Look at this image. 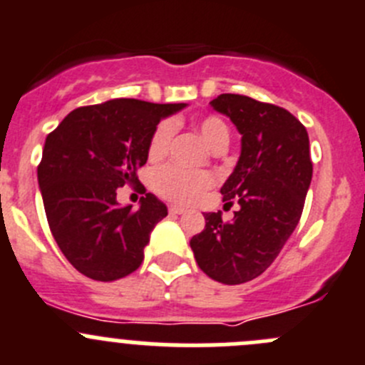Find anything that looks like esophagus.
Returning <instances> with one entry per match:
<instances>
[{"instance_id": "obj_1", "label": "esophagus", "mask_w": 365, "mask_h": 365, "mask_svg": "<svg viewBox=\"0 0 365 365\" xmlns=\"http://www.w3.org/2000/svg\"><path fill=\"white\" fill-rule=\"evenodd\" d=\"M168 211H170V215H182L186 210L180 206H168Z\"/></svg>"}]
</instances>
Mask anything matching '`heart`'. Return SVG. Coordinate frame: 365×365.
<instances>
[{
	"instance_id": "b5f03b06",
	"label": "heart",
	"mask_w": 365,
	"mask_h": 365,
	"mask_svg": "<svg viewBox=\"0 0 365 365\" xmlns=\"http://www.w3.org/2000/svg\"><path fill=\"white\" fill-rule=\"evenodd\" d=\"M199 130L206 143L213 150L225 148L229 145V128L222 118L204 116L199 120ZM173 121L163 120L155 125L148 140V158L152 161L163 159L170 150L172 145ZM215 185V175L207 170H186L177 165L159 166L152 173V188L163 199L172 200L177 204H193Z\"/></svg>"
}]
</instances>
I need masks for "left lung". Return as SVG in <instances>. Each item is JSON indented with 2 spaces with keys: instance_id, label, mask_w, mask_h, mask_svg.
I'll use <instances>...</instances> for the list:
<instances>
[{
  "instance_id": "1",
  "label": "left lung",
  "mask_w": 365,
  "mask_h": 365,
  "mask_svg": "<svg viewBox=\"0 0 365 365\" xmlns=\"http://www.w3.org/2000/svg\"><path fill=\"white\" fill-rule=\"evenodd\" d=\"M242 134V154L220 193L240 204L231 222L206 213V227L190 240L197 265L224 284L265 272L299 222L310 188V141L304 125L274 103L244 95L211 100Z\"/></svg>"
}]
</instances>
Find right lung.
I'll return each mask as SVG.
<instances>
[{"instance_id": "1", "label": "right lung", "mask_w": 365, "mask_h": 365, "mask_svg": "<svg viewBox=\"0 0 365 365\" xmlns=\"http://www.w3.org/2000/svg\"><path fill=\"white\" fill-rule=\"evenodd\" d=\"M185 106L109 100L71 110L48 134L37 166L44 211L62 255L81 274L114 281L141 265L150 231L168 211L152 193L141 197L140 210L121 207L116 192L136 185L152 130Z\"/></svg>"}]
</instances>
